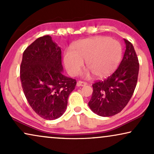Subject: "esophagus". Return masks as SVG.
Wrapping results in <instances>:
<instances>
[{"label": "esophagus", "instance_id": "34e87169", "mask_svg": "<svg viewBox=\"0 0 154 154\" xmlns=\"http://www.w3.org/2000/svg\"><path fill=\"white\" fill-rule=\"evenodd\" d=\"M87 85V83L85 81H79L77 83V85L78 86H85Z\"/></svg>", "mask_w": 154, "mask_h": 154}]
</instances>
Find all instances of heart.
<instances>
[{
	"mask_svg": "<svg viewBox=\"0 0 154 154\" xmlns=\"http://www.w3.org/2000/svg\"><path fill=\"white\" fill-rule=\"evenodd\" d=\"M122 48L119 42L107 37L98 36L81 40L71 49L65 50L63 61L67 72L76 75L83 68L84 61L89 68L84 73L89 76L92 73L98 78L113 72L121 58Z\"/></svg>",
	"mask_w": 154,
	"mask_h": 154,
	"instance_id": "heart-1",
	"label": "heart"
}]
</instances>
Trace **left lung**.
<instances>
[{
    "mask_svg": "<svg viewBox=\"0 0 154 154\" xmlns=\"http://www.w3.org/2000/svg\"><path fill=\"white\" fill-rule=\"evenodd\" d=\"M124 41L126 50L119 67L106 79L92 84L93 92L88 106L100 116H112L121 112L136 88L140 64L132 44Z\"/></svg>",
    "mask_w": 154,
    "mask_h": 154,
    "instance_id": "left-lung-1",
    "label": "left lung"
}]
</instances>
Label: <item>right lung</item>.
I'll use <instances>...</instances> for the list:
<instances>
[{
    "mask_svg": "<svg viewBox=\"0 0 154 154\" xmlns=\"http://www.w3.org/2000/svg\"><path fill=\"white\" fill-rule=\"evenodd\" d=\"M62 52L50 35L37 38L26 48L20 66V80L27 101L39 116L60 118L76 81L62 74Z\"/></svg>",
    "mask_w": 154,
    "mask_h": 154,
    "instance_id": "1",
    "label": "right lung"
}]
</instances>
